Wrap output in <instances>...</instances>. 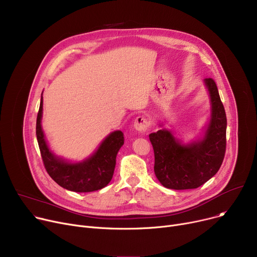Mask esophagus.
<instances>
[{
    "mask_svg": "<svg viewBox=\"0 0 257 257\" xmlns=\"http://www.w3.org/2000/svg\"><path fill=\"white\" fill-rule=\"evenodd\" d=\"M134 127L137 130L138 132H140V133L146 132L148 130V127H149V120H148V118L146 116H144V115L136 117L135 121H134Z\"/></svg>",
    "mask_w": 257,
    "mask_h": 257,
    "instance_id": "obj_1",
    "label": "esophagus"
}]
</instances>
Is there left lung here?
<instances>
[{
  "instance_id": "left-lung-1",
  "label": "left lung",
  "mask_w": 257,
  "mask_h": 257,
  "mask_svg": "<svg viewBox=\"0 0 257 257\" xmlns=\"http://www.w3.org/2000/svg\"><path fill=\"white\" fill-rule=\"evenodd\" d=\"M204 83L212 101V118L201 141L184 145L167 130L149 135L155 153V173L168 189H196L212 178L220 169L226 150V114L216 82Z\"/></svg>"
}]
</instances>
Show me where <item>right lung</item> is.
<instances>
[{
    "mask_svg": "<svg viewBox=\"0 0 257 257\" xmlns=\"http://www.w3.org/2000/svg\"><path fill=\"white\" fill-rule=\"evenodd\" d=\"M42 97L36 120V136L44 168L55 182L72 192H93L107 186L113 177L116 156L123 145V134L116 131L105 138L96 152L81 163H67L55 157L48 147L41 128Z\"/></svg>",
    "mask_w": 257,
    "mask_h": 257,
    "instance_id": "add662e5",
    "label": "right lung"
}]
</instances>
